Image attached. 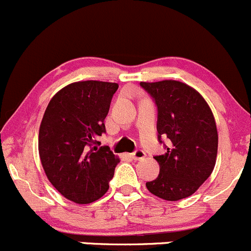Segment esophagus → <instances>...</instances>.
<instances>
[{
    "instance_id": "34e87169",
    "label": "esophagus",
    "mask_w": 251,
    "mask_h": 251,
    "mask_svg": "<svg viewBox=\"0 0 251 251\" xmlns=\"http://www.w3.org/2000/svg\"><path fill=\"white\" fill-rule=\"evenodd\" d=\"M145 157H146V153L143 152L142 150H137V151H135L133 153H131V158L135 160H141V159H143Z\"/></svg>"
}]
</instances>
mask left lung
<instances>
[{
    "mask_svg": "<svg viewBox=\"0 0 251 251\" xmlns=\"http://www.w3.org/2000/svg\"><path fill=\"white\" fill-rule=\"evenodd\" d=\"M158 109V140H169L165 153L155 155L157 179L146 182L148 191L167 201L193 195L212 173L218 133L211 108L193 87L179 81L141 82Z\"/></svg>",
    "mask_w": 251,
    "mask_h": 251,
    "instance_id": "8db88e82",
    "label": "left lung"
}]
</instances>
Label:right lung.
<instances>
[{
	"instance_id": "add662e5",
	"label": "right lung",
	"mask_w": 251,
	"mask_h": 251,
	"mask_svg": "<svg viewBox=\"0 0 251 251\" xmlns=\"http://www.w3.org/2000/svg\"><path fill=\"white\" fill-rule=\"evenodd\" d=\"M119 84L81 81L51 98L39 128V155L49 181L76 203H91L109 189L120 162L109 147H98Z\"/></svg>"
}]
</instances>
